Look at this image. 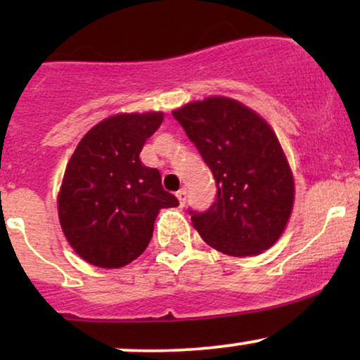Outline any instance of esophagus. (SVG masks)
Instances as JSON below:
<instances>
[{"label": "esophagus", "mask_w": 360, "mask_h": 360, "mask_svg": "<svg viewBox=\"0 0 360 360\" xmlns=\"http://www.w3.org/2000/svg\"><path fill=\"white\" fill-rule=\"evenodd\" d=\"M186 194H188V191H186V188H181L179 191L176 193V196H177V200H179L181 206H183V205L186 203V198H188V196H186Z\"/></svg>", "instance_id": "obj_1"}]
</instances>
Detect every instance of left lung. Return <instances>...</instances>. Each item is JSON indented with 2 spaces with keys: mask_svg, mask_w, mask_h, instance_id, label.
I'll list each match as a JSON object with an SVG mask.
<instances>
[{
  "mask_svg": "<svg viewBox=\"0 0 360 360\" xmlns=\"http://www.w3.org/2000/svg\"><path fill=\"white\" fill-rule=\"evenodd\" d=\"M172 117L217 183V198L208 210H189L203 240L235 257L257 255L274 245L291 217L295 181L266 120L223 96L189 103Z\"/></svg>",
  "mask_w": 360,
  "mask_h": 360,
  "instance_id": "8db88e82",
  "label": "left lung"
}]
</instances>
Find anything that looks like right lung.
Masks as SVG:
<instances>
[{
	"label": "right lung",
	"instance_id": "1",
	"mask_svg": "<svg viewBox=\"0 0 360 360\" xmlns=\"http://www.w3.org/2000/svg\"><path fill=\"white\" fill-rule=\"evenodd\" d=\"M162 113H122L94 125L65 167L59 200L62 232L76 254L117 269L147 249L160 208L179 205L160 172L140 160Z\"/></svg>",
	"mask_w": 360,
	"mask_h": 360
}]
</instances>
